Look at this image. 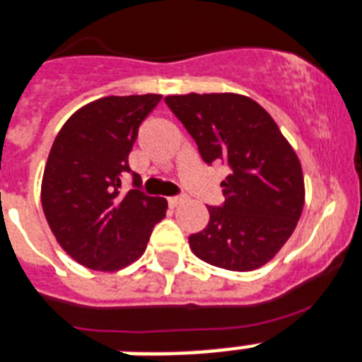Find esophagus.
Instances as JSON below:
<instances>
[{
  "instance_id": "34e87169",
  "label": "esophagus",
  "mask_w": 362,
  "mask_h": 362,
  "mask_svg": "<svg viewBox=\"0 0 362 362\" xmlns=\"http://www.w3.org/2000/svg\"><path fill=\"white\" fill-rule=\"evenodd\" d=\"M167 201H169V204H171V206L175 208V206H178V204H182V202H184V197H180V195L169 197V199H167Z\"/></svg>"
}]
</instances>
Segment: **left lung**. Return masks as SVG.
I'll return each instance as SVG.
<instances>
[{"mask_svg": "<svg viewBox=\"0 0 362 362\" xmlns=\"http://www.w3.org/2000/svg\"><path fill=\"white\" fill-rule=\"evenodd\" d=\"M165 104L197 143L208 165L223 161L225 201L208 206L204 230L189 247L211 266L251 272L269 262L298 225L303 173L275 120L255 100L232 93L167 96Z\"/></svg>", "mask_w": 362, "mask_h": 362, "instance_id": "obj_1", "label": "left lung"}]
</instances>
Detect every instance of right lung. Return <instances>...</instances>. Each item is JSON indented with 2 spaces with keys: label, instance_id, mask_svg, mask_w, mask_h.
I'll list each match as a JSON object with an SVG mask.
<instances>
[{
  "label": "right lung",
  "instance_id": "add662e5",
  "mask_svg": "<svg viewBox=\"0 0 362 362\" xmlns=\"http://www.w3.org/2000/svg\"><path fill=\"white\" fill-rule=\"evenodd\" d=\"M161 95L107 96L70 117L54 141L42 178V208L59 245L76 262L117 272L145 252L167 201L119 191L134 141Z\"/></svg>",
  "mask_w": 362,
  "mask_h": 362
}]
</instances>
